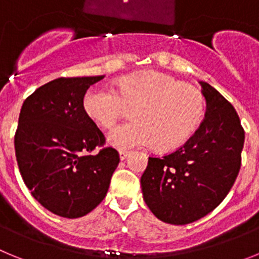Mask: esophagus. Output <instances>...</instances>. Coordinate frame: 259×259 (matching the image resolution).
Returning <instances> with one entry per match:
<instances>
[{
    "instance_id": "34e87169",
    "label": "esophagus",
    "mask_w": 259,
    "mask_h": 259,
    "mask_svg": "<svg viewBox=\"0 0 259 259\" xmlns=\"http://www.w3.org/2000/svg\"><path fill=\"white\" fill-rule=\"evenodd\" d=\"M127 155H128V152L127 150H123V149H120L119 150V158H120V159H125V158H127Z\"/></svg>"
}]
</instances>
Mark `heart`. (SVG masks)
<instances>
[{
	"label": "heart",
	"mask_w": 259,
	"mask_h": 259,
	"mask_svg": "<svg viewBox=\"0 0 259 259\" xmlns=\"http://www.w3.org/2000/svg\"><path fill=\"white\" fill-rule=\"evenodd\" d=\"M201 91L159 71L122 77L115 91L92 87L83 98L87 115L104 128H111L131 109L132 120L118 125L107 140L116 148L154 145L171 150L197 131L205 116Z\"/></svg>",
	"instance_id": "b5f03b06"
}]
</instances>
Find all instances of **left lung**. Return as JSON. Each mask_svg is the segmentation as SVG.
I'll return each mask as SVG.
<instances>
[{"mask_svg": "<svg viewBox=\"0 0 259 259\" xmlns=\"http://www.w3.org/2000/svg\"><path fill=\"white\" fill-rule=\"evenodd\" d=\"M205 119L189 140L163 157H149L141 176L144 201L164 223L188 224L211 212L232 188L245 132L232 105L200 81Z\"/></svg>", "mask_w": 259, "mask_h": 259, "instance_id": "1", "label": "left lung"}]
</instances>
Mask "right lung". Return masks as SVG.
I'll return each mask as SVG.
<instances>
[{
    "mask_svg": "<svg viewBox=\"0 0 259 259\" xmlns=\"http://www.w3.org/2000/svg\"><path fill=\"white\" fill-rule=\"evenodd\" d=\"M104 76L59 77L23 102L14 144L24 184L63 218H80L101 203L119 153L83 109L88 88ZM96 147H100L95 152Z\"/></svg>",
    "mask_w": 259,
    "mask_h": 259,
    "instance_id": "right-lung-1",
    "label": "right lung"
}]
</instances>
